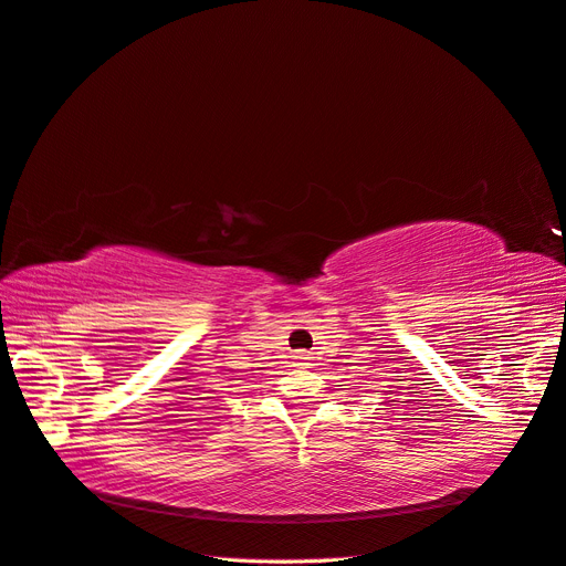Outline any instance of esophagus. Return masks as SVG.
<instances>
[{"label":"esophagus","instance_id":"34e87169","mask_svg":"<svg viewBox=\"0 0 566 566\" xmlns=\"http://www.w3.org/2000/svg\"><path fill=\"white\" fill-rule=\"evenodd\" d=\"M296 363H298V365H311V358H308V355L301 353V355H296Z\"/></svg>","mask_w":566,"mask_h":566}]
</instances>
